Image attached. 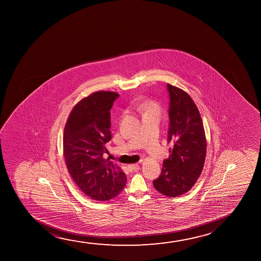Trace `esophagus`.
<instances>
[{
  "mask_svg": "<svg viewBox=\"0 0 261 261\" xmlns=\"http://www.w3.org/2000/svg\"><path fill=\"white\" fill-rule=\"evenodd\" d=\"M127 168H128V169L129 170H130V171L137 170V169L139 168V164H137V163H136V164L128 165V166H127Z\"/></svg>",
  "mask_w": 261,
  "mask_h": 261,
  "instance_id": "1",
  "label": "esophagus"
}]
</instances>
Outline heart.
I'll list each match as a JSON object with an SVG mask.
<instances>
[{
    "label": "heart",
    "instance_id": "obj_1",
    "mask_svg": "<svg viewBox=\"0 0 261 261\" xmlns=\"http://www.w3.org/2000/svg\"><path fill=\"white\" fill-rule=\"evenodd\" d=\"M139 109L141 111H143V116L154 115V116L160 117L161 114V107L160 106V104L153 100L144 102L140 106Z\"/></svg>",
    "mask_w": 261,
    "mask_h": 261
}]
</instances>
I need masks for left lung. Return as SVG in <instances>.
<instances>
[{
    "label": "left lung",
    "mask_w": 261,
    "mask_h": 261,
    "mask_svg": "<svg viewBox=\"0 0 261 261\" xmlns=\"http://www.w3.org/2000/svg\"><path fill=\"white\" fill-rule=\"evenodd\" d=\"M169 128L168 142H173L170 155L163 161L161 175L154 180L159 193L177 197L192 189L203 169L207 141L200 111L189 94L168 84Z\"/></svg>",
    "instance_id": "1"
}]
</instances>
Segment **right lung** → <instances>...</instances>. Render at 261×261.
Returning a JSON list of instances; mask_svg holds the SVG:
<instances>
[{
  "label": "right lung",
  "instance_id": "obj_1",
  "mask_svg": "<svg viewBox=\"0 0 261 261\" xmlns=\"http://www.w3.org/2000/svg\"><path fill=\"white\" fill-rule=\"evenodd\" d=\"M119 94L99 91L75 104L65 125L63 153L75 185L95 200H109L121 193L125 174L102 157L111 139V109Z\"/></svg>",
  "mask_w": 261,
  "mask_h": 261
}]
</instances>
